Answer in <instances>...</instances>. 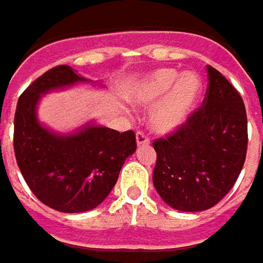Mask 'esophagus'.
<instances>
[{
    "instance_id": "34e87169",
    "label": "esophagus",
    "mask_w": 263,
    "mask_h": 263,
    "mask_svg": "<svg viewBox=\"0 0 263 263\" xmlns=\"http://www.w3.org/2000/svg\"><path fill=\"white\" fill-rule=\"evenodd\" d=\"M149 144V138L144 134L142 131L137 132V145L138 147H144V145H148Z\"/></svg>"
}]
</instances>
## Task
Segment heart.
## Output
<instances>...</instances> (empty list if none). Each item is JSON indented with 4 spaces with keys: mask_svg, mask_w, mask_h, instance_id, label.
<instances>
[{
    "mask_svg": "<svg viewBox=\"0 0 263 263\" xmlns=\"http://www.w3.org/2000/svg\"><path fill=\"white\" fill-rule=\"evenodd\" d=\"M202 90L201 77L187 71L179 74L175 68H159L142 77L126 93L137 106H156L151 125L157 132L167 134L177 129L192 114Z\"/></svg>",
    "mask_w": 263,
    "mask_h": 263,
    "instance_id": "heart-1",
    "label": "heart"
}]
</instances>
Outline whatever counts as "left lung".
<instances>
[{
  "instance_id": "left-lung-1",
  "label": "left lung",
  "mask_w": 263,
  "mask_h": 263,
  "mask_svg": "<svg viewBox=\"0 0 263 263\" xmlns=\"http://www.w3.org/2000/svg\"><path fill=\"white\" fill-rule=\"evenodd\" d=\"M208 87L199 109L166 138L153 142V183L172 208L196 213L218 204L236 183L248 151V118L239 91L206 67Z\"/></svg>"
}]
</instances>
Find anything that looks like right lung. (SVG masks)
<instances>
[{"label":"right lung","instance_id":"1","mask_svg":"<svg viewBox=\"0 0 263 263\" xmlns=\"http://www.w3.org/2000/svg\"><path fill=\"white\" fill-rule=\"evenodd\" d=\"M80 81L87 80L68 65L53 67L22 93L14 115L17 166L36 198L61 213H84L102 204L137 149L134 131L90 123L59 135L42 126L36 116L41 96Z\"/></svg>","mask_w":263,"mask_h":263}]
</instances>
